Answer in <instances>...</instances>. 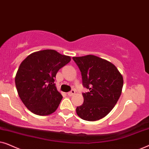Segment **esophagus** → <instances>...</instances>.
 <instances>
[{
	"mask_svg": "<svg viewBox=\"0 0 149 149\" xmlns=\"http://www.w3.org/2000/svg\"><path fill=\"white\" fill-rule=\"evenodd\" d=\"M75 93V91L74 90V89H72L70 91H69V92L68 93V95H69V96H72V95H73Z\"/></svg>",
	"mask_w": 149,
	"mask_h": 149,
	"instance_id": "obj_1",
	"label": "esophagus"
}]
</instances>
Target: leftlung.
Here are the masks:
<instances>
[{
	"label": "left lung",
	"mask_w": 149,
	"mask_h": 149,
	"mask_svg": "<svg viewBox=\"0 0 149 149\" xmlns=\"http://www.w3.org/2000/svg\"><path fill=\"white\" fill-rule=\"evenodd\" d=\"M82 76L84 102L77 107L79 117L85 121L102 119L112 111L120 95L123 85V77L115 65L98 57L88 55L73 57Z\"/></svg>",
	"instance_id": "1"
}]
</instances>
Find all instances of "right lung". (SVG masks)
Here are the masks:
<instances>
[{
    "label": "right lung",
    "instance_id": "right-lung-1",
    "mask_svg": "<svg viewBox=\"0 0 149 149\" xmlns=\"http://www.w3.org/2000/svg\"><path fill=\"white\" fill-rule=\"evenodd\" d=\"M70 57L52 49L30 54L21 63L15 76L18 95L26 108L38 115H48L58 109L62 95L54 83L60 68Z\"/></svg>",
    "mask_w": 149,
    "mask_h": 149
}]
</instances>
